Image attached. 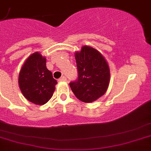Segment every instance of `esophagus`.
<instances>
[{
	"mask_svg": "<svg viewBox=\"0 0 151 151\" xmlns=\"http://www.w3.org/2000/svg\"><path fill=\"white\" fill-rule=\"evenodd\" d=\"M58 81H67V78H66L65 76H62V77H61L59 79H58Z\"/></svg>",
	"mask_w": 151,
	"mask_h": 151,
	"instance_id": "obj_1",
	"label": "esophagus"
}]
</instances>
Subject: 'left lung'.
<instances>
[{
    "label": "left lung",
    "mask_w": 151,
    "mask_h": 151,
    "mask_svg": "<svg viewBox=\"0 0 151 151\" xmlns=\"http://www.w3.org/2000/svg\"><path fill=\"white\" fill-rule=\"evenodd\" d=\"M78 78L70 83L77 98L86 103L93 102L105 93L110 81V69L101 53L84 46L75 54Z\"/></svg>",
    "instance_id": "obj_1"
}]
</instances>
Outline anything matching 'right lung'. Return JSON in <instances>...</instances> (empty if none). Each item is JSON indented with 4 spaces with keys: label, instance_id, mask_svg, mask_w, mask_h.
<instances>
[{
    "label": "right lung",
    "instance_id": "obj_1",
    "mask_svg": "<svg viewBox=\"0 0 151 151\" xmlns=\"http://www.w3.org/2000/svg\"><path fill=\"white\" fill-rule=\"evenodd\" d=\"M19 87L27 100L38 105L46 104L52 96L57 81L46 67V58L38 52L27 59L19 73Z\"/></svg>",
    "mask_w": 151,
    "mask_h": 151
}]
</instances>
